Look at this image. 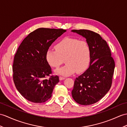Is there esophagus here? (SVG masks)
Returning <instances> with one entry per match:
<instances>
[{
    "label": "esophagus",
    "instance_id": "esophagus-1",
    "mask_svg": "<svg viewBox=\"0 0 127 127\" xmlns=\"http://www.w3.org/2000/svg\"><path fill=\"white\" fill-rule=\"evenodd\" d=\"M60 81H62V80H64V79H65V78L64 77H60Z\"/></svg>",
    "mask_w": 127,
    "mask_h": 127
}]
</instances>
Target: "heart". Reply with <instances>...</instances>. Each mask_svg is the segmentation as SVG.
<instances>
[{
    "instance_id": "b5f03b06",
    "label": "heart",
    "mask_w": 127,
    "mask_h": 127,
    "mask_svg": "<svg viewBox=\"0 0 127 127\" xmlns=\"http://www.w3.org/2000/svg\"><path fill=\"white\" fill-rule=\"evenodd\" d=\"M56 49H49L45 58L50 66L57 67L64 62V66L54 70L56 74L68 76L76 71L81 73L86 70L90 61V49L85 41L76 38L66 37L60 40Z\"/></svg>"
}]
</instances>
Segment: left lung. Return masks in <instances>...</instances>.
Instances as JSON below:
<instances>
[{
	"label": "left lung",
	"instance_id": "left-lung-1",
	"mask_svg": "<svg viewBox=\"0 0 127 127\" xmlns=\"http://www.w3.org/2000/svg\"><path fill=\"white\" fill-rule=\"evenodd\" d=\"M71 32L85 38L90 49L89 66L75 79L72 96L79 104L90 105L99 101L109 90L115 62L108 44L99 34L88 30Z\"/></svg>",
	"mask_w": 127,
	"mask_h": 127
}]
</instances>
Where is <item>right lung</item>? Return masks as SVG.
<instances>
[{"instance_id":"right-lung-1","label":"right lung","mask_w":127,"mask_h":127,"mask_svg":"<svg viewBox=\"0 0 127 127\" xmlns=\"http://www.w3.org/2000/svg\"><path fill=\"white\" fill-rule=\"evenodd\" d=\"M66 31L62 29L39 28L31 32L18 48L13 64V81L17 90L28 101L40 103L51 97L59 77L45 78L52 73L46 52Z\"/></svg>"}]
</instances>
